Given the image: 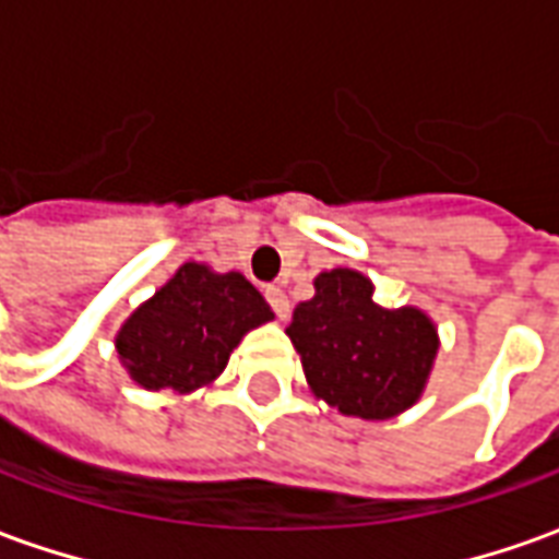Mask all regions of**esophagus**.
I'll list each match as a JSON object with an SVG mask.
<instances>
[{"instance_id": "1", "label": "esophagus", "mask_w": 559, "mask_h": 559, "mask_svg": "<svg viewBox=\"0 0 559 559\" xmlns=\"http://www.w3.org/2000/svg\"><path fill=\"white\" fill-rule=\"evenodd\" d=\"M266 299L272 305V311L278 314V320L290 317V299H287V293L281 290V287H266Z\"/></svg>"}]
</instances>
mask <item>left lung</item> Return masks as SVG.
Masks as SVG:
<instances>
[{
    "label": "left lung",
    "mask_w": 559,
    "mask_h": 559,
    "mask_svg": "<svg viewBox=\"0 0 559 559\" xmlns=\"http://www.w3.org/2000/svg\"><path fill=\"white\" fill-rule=\"evenodd\" d=\"M314 399L356 419H395L428 386L440 335L416 305L383 308L374 281L356 269H326L314 296L287 326Z\"/></svg>",
    "instance_id": "8db88e82"
}]
</instances>
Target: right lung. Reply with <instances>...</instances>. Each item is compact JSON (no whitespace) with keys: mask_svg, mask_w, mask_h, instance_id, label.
I'll return each instance as SVG.
<instances>
[{"mask_svg":"<svg viewBox=\"0 0 559 559\" xmlns=\"http://www.w3.org/2000/svg\"><path fill=\"white\" fill-rule=\"evenodd\" d=\"M275 320L242 272L182 263L116 332L128 377L146 392L191 395L212 386L251 329Z\"/></svg>","mask_w":559,"mask_h":559,"instance_id":"1","label":"right lung"}]
</instances>
